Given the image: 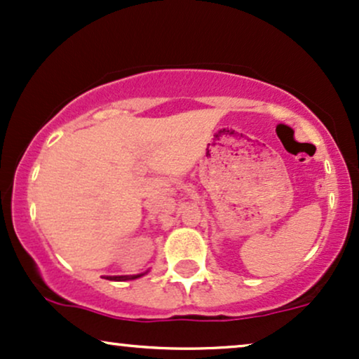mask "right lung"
I'll return each instance as SVG.
<instances>
[{
	"label": "right lung",
	"mask_w": 359,
	"mask_h": 359,
	"mask_svg": "<svg viewBox=\"0 0 359 359\" xmlns=\"http://www.w3.org/2000/svg\"><path fill=\"white\" fill-rule=\"evenodd\" d=\"M143 276V274H135V276H106V280L111 281H128V280H136V278Z\"/></svg>",
	"instance_id": "add662e5"
}]
</instances>
